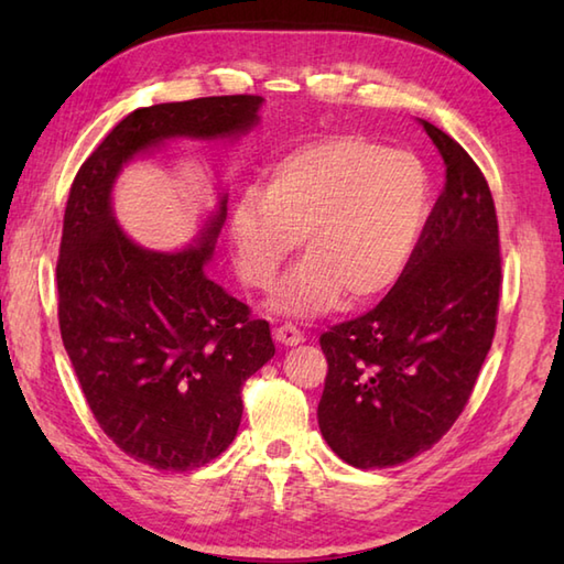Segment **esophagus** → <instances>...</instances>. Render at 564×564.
Instances as JSON below:
<instances>
[{
    "label": "esophagus",
    "instance_id": "esophagus-1",
    "mask_svg": "<svg viewBox=\"0 0 564 564\" xmlns=\"http://www.w3.org/2000/svg\"><path fill=\"white\" fill-rule=\"evenodd\" d=\"M303 339H305L303 332L293 325H281L279 329H275V341L283 346H297Z\"/></svg>",
    "mask_w": 564,
    "mask_h": 564
}]
</instances>
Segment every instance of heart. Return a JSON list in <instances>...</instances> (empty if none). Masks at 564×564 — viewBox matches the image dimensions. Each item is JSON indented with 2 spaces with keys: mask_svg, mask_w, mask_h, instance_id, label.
<instances>
[{
  "mask_svg": "<svg viewBox=\"0 0 564 564\" xmlns=\"http://www.w3.org/2000/svg\"><path fill=\"white\" fill-rule=\"evenodd\" d=\"M431 208V182L412 152L361 135H327L283 154L261 191L230 208L227 239L251 289H269L297 239L305 259L279 283L271 307L313 317L386 295L410 267Z\"/></svg>",
  "mask_w": 564,
  "mask_h": 564,
  "instance_id": "obj_1",
  "label": "heart"
}]
</instances>
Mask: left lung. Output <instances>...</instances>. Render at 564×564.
Wrapping results in <instances>:
<instances>
[{
  "instance_id": "obj_1",
  "label": "left lung",
  "mask_w": 564,
  "mask_h": 564,
  "mask_svg": "<svg viewBox=\"0 0 564 564\" xmlns=\"http://www.w3.org/2000/svg\"><path fill=\"white\" fill-rule=\"evenodd\" d=\"M419 123L446 164V186L392 291L319 337L317 404L329 448L354 467H392L429 451L470 398L492 346L501 259L495 200L458 142Z\"/></svg>"
}]
</instances>
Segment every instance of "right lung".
<instances>
[{"instance_id": "1", "label": "right lung", "mask_w": 564, "mask_h": 564, "mask_svg": "<svg viewBox=\"0 0 564 564\" xmlns=\"http://www.w3.org/2000/svg\"><path fill=\"white\" fill-rule=\"evenodd\" d=\"M261 97H206L126 116L69 188L57 259L65 351L104 434L130 458L184 473L230 446L242 386L271 361L267 319L208 279L227 194L194 242L148 249L123 232L113 186L123 166L172 140H239L261 121Z\"/></svg>"}]
</instances>
